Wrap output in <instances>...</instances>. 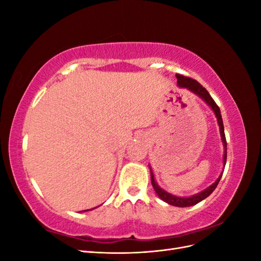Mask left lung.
Wrapping results in <instances>:
<instances>
[{"label": "left lung", "instance_id": "obj_1", "mask_svg": "<svg viewBox=\"0 0 261 261\" xmlns=\"http://www.w3.org/2000/svg\"><path fill=\"white\" fill-rule=\"evenodd\" d=\"M176 78H177V85L180 88H186L188 90H191L192 92H194L195 94H197L199 98H201L212 109V111L215 112L216 117H217V121L219 124V127H220V134H221V139H222V143H223V147H224V155H223V163H224V167H225V163H226V139H225V134H224V126H223V121H222V116H221V112H220V109L217 106V103L215 102L210 96V93L206 90V88H203V87L195 80L191 77H186L183 75H179L176 74ZM150 168V176H151V184L153 186V189L155 191L156 195L160 197V198L165 201L167 203L171 204V206H175V207H191L194 206V204L200 202L201 200L206 199L209 195L212 194V192L215 191L216 187L218 186L219 181L222 177L223 172L221 173V175L218 177V179L213 183L212 185H210L208 188L204 189V191L193 195L191 197H177L174 195H171L170 193L165 192L164 189H162L159 185L156 184V181L154 180V176H153V173L151 170V167Z\"/></svg>", "mask_w": 261, "mask_h": 261}]
</instances>
